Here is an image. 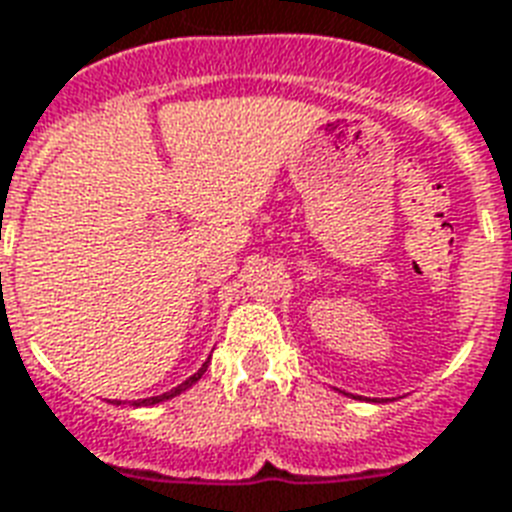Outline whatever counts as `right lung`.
I'll list each match as a JSON object with an SVG mask.
<instances>
[{"mask_svg": "<svg viewBox=\"0 0 512 512\" xmlns=\"http://www.w3.org/2000/svg\"><path fill=\"white\" fill-rule=\"evenodd\" d=\"M207 366H209V358H207V361H204V364H201V369H199V372H196V374H191V377H188V380H185V382H180V385H177V388L167 390V393H162V396L138 398V401H132V406H154V404H162V401H170V398L180 396V393H185V390L191 388L193 382H199V380H201V374L207 372Z\"/></svg>", "mask_w": 512, "mask_h": 512, "instance_id": "obj_1", "label": "right lung"}]
</instances>
